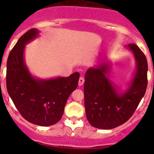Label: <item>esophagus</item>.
Wrapping results in <instances>:
<instances>
[{"instance_id": "obj_1", "label": "esophagus", "mask_w": 154, "mask_h": 154, "mask_svg": "<svg viewBox=\"0 0 154 154\" xmlns=\"http://www.w3.org/2000/svg\"><path fill=\"white\" fill-rule=\"evenodd\" d=\"M85 82V79L84 77H81L79 78V82H78V85H79V86H82V85H83V84H84Z\"/></svg>"}]
</instances>
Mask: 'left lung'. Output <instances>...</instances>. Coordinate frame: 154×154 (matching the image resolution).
I'll return each mask as SVG.
<instances>
[{
  "mask_svg": "<svg viewBox=\"0 0 154 154\" xmlns=\"http://www.w3.org/2000/svg\"><path fill=\"white\" fill-rule=\"evenodd\" d=\"M136 60L137 71L131 85L125 93H117L107 78L109 65L103 63L89 68L84 85L85 107L92 126L110 129L124 124L134 114L147 88L148 64L145 54L135 44L128 45Z\"/></svg>",
  "mask_w": 154,
  "mask_h": 154,
  "instance_id": "obj_1",
  "label": "left lung"
}]
</instances>
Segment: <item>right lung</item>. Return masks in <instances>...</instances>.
<instances>
[{
	"label": "right lung",
	"instance_id": "obj_1",
	"mask_svg": "<svg viewBox=\"0 0 154 154\" xmlns=\"http://www.w3.org/2000/svg\"><path fill=\"white\" fill-rule=\"evenodd\" d=\"M31 29L18 40L8 55L6 86L16 108L26 121L41 126L56 124L62 117L67 99L78 85V72L68 77L36 79L30 74L24 60V50L38 36Z\"/></svg>",
	"mask_w": 154,
	"mask_h": 154
}]
</instances>
